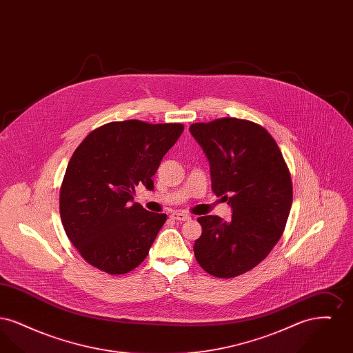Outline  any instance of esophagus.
I'll return each mask as SVG.
<instances>
[{"label": "esophagus", "mask_w": 353, "mask_h": 353, "mask_svg": "<svg viewBox=\"0 0 353 353\" xmlns=\"http://www.w3.org/2000/svg\"><path fill=\"white\" fill-rule=\"evenodd\" d=\"M170 217L176 219V221H180V222H184V221H189L190 219V216H188L186 213H183V212H174Z\"/></svg>", "instance_id": "34e87169"}]
</instances>
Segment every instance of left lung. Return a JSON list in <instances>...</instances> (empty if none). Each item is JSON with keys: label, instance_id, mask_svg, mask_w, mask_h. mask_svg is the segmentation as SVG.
I'll use <instances>...</instances> for the list:
<instances>
[{"label": "left lung", "instance_id": "obj_1", "mask_svg": "<svg viewBox=\"0 0 353 353\" xmlns=\"http://www.w3.org/2000/svg\"><path fill=\"white\" fill-rule=\"evenodd\" d=\"M189 131L209 160L213 192L233 209L228 222L197 219L194 256L210 275L234 278L261 263L282 236L292 203L290 170L272 136L249 120L194 123Z\"/></svg>", "mask_w": 353, "mask_h": 353}]
</instances>
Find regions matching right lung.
<instances>
[{
  "instance_id": "1",
  "label": "right lung",
  "mask_w": 353,
  "mask_h": 353,
  "mask_svg": "<svg viewBox=\"0 0 353 353\" xmlns=\"http://www.w3.org/2000/svg\"><path fill=\"white\" fill-rule=\"evenodd\" d=\"M184 125L112 121L85 136L61 185L59 212L71 243L91 266L120 275L148 255L167 214L134 201V188L153 190L152 176Z\"/></svg>"
}]
</instances>
